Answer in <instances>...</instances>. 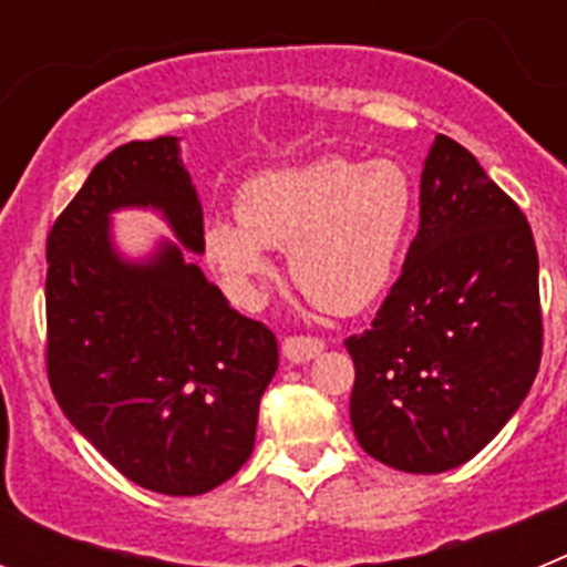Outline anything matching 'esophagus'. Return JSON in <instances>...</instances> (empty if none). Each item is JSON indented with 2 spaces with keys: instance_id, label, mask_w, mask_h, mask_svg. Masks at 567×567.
Masks as SVG:
<instances>
[{
  "instance_id": "obj_1",
  "label": "esophagus",
  "mask_w": 567,
  "mask_h": 567,
  "mask_svg": "<svg viewBox=\"0 0 567 567\" xmlns=\"http://www.w3.org/2000/svg\"><path fill=\"white\" fill-rule=\"evenodd\" d=\"M280 349H284V358H287L289 363H309V360H315L320 352H323V340L298 334V338L284 340Z\"/></svg>"
}]
</instances>
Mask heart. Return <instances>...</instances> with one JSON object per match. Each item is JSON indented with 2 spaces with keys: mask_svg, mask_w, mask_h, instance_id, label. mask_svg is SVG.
Segmentation results:
<instances>
[{
  "mask_svg": "<svg viewBox=\"0 0 567 567\" xmlns=\"http://www.w3.org/2000/svg\"><path fill=\"white\" fill-rule=\"evenodd\" d=\"M414 209L403 164L323 155L249 178L235 202L238 221H207L204 252L244 307L264 303L272 249H287L289 275L315 303L354 315L389 287Z\"/></svg>",
  "mask_w": 567,
  "mask_h": 567,
  "instance_id": "obj_1",
  "label": "heart"
}]
</instances>
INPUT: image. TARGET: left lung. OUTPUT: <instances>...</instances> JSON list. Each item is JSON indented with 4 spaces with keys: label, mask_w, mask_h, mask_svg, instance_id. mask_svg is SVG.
<instances>
[{
    "label": "left lung",
    "mask_w": 567,
    "mask_h": 567,
    "mask_svg": "<svg viewBox=\"0 0 567 567\" xmlns=\"http://www.w3.org/2000/svg\"><path fill=\"white\" fill-rule=\"evenodd\" d=\"M354 360L352 429L409 474L468 463L514 417L543 358L539 260L525 215L480 162L437 135L420 173V227Z\"/></svg>",
    "instance_id": "1"
}]
</instances>
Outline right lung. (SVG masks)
Segmentation results:
<instances>
[{"instance_id": "right-lung-1", "label": "right lung", "mask_w": 567, "mask_h": 567, "mask_svg": "<svg viewBox=\"0 0 567 567\" xmlns=\"http://www.w3.org/2000/svg\"><path fill=\"white\" fill-rule=\"evenodd\" d=\"M122 208H153L176 240L130 259L112 238ZM189 255H204V213L175 135L115 147L48 235L50 389L110 465L167 497L213 491L247 463L278 372L275 334Z\"/></svg>"}]
</instances>
